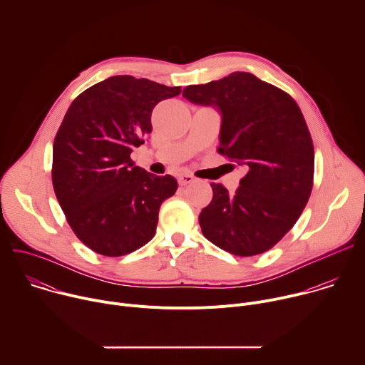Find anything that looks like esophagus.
Wrapping results in <instances>:
<instances>
[{
  "label": "esophagus",
  "mask_w": 365,
  "mask_h": 365,
  "mask_svg": "<svg viewBox=\"0 0 365 365\" xmlns=\"http://www.w3.org/2000/svg\"><path fill=\"white\" fill-rule=\"evenodd\" d=\"M178 182L180 186H186V185H190L195 182V176L190 173H182V175H179Z\"/></svg>",
  "instance_id": "34e87169"
}]
</instances>
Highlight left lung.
Listing matches in <instances>:
<instances>
[{
    "label": "left lung",
    "instance_id": "8db88e82",
    "mask_svg": "<svg viewBox=\"0 0 365 365\" xmlns=\"http://www.w3.org/2000/svg\"><path fill=\"white\" fill-rule=\"evenodd\" d=\"M183 96L222 114L218 153L247 173L234 193L212 183L199 214L206 240L240 257L273 248L296 224L314 187L315 150L296 101L248 72H234Z\"/></svg>",
    "mask_w": 365,
    "mask_h": 365
}]
</instances>
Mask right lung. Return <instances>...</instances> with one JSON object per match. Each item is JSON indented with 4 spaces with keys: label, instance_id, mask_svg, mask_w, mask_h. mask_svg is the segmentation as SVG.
Instances as JSON below:
<instances>
[{
    "label": "right lung",
    "instance_id": "add662e5",
    "mask_svg": "<svg viewBox=\"0 0 365 365\" xmlns=\"http://www.w3.org/2000/svg\"><path fill=\"white\" fill-rule=\"evenodd\" d=\"M180 92L118 75L71 103L53 143L51 182L68 224L92 251L120 257L154 237L160 205L178 180L134 166L130 154L150 135L153 108Z\"/></svg>",
    "mask_w": 365,
    "mask_h": 365
}]
</instances>
